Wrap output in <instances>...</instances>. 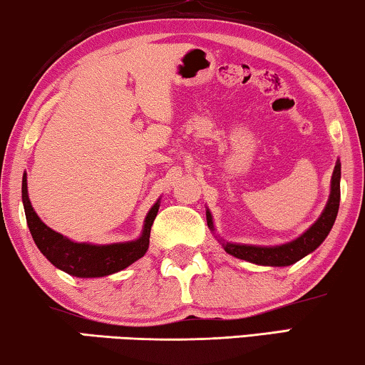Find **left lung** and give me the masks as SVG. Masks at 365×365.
Listing matches in <instances>:
<instances>
[{"instance_id":"obj_1","label":"left lung","mask_w":365,"mask_h":365,"mask_svg":"<svg viewBox=\"0 0 365 365\" xmlns=\"http://www.w3.org/2000/svg\"><path fill=\"white\" fill-rule=\"evenodd\" d=\"M341 163L337 161L334 166L331 179V195L327 200L326 209L321 214V217L304 232L303 235L298 237L297 240L289 244L278 245V247H253V245H240V244H222L224 250L230 255L242 260L257 263V265H268V267H287L293 265L301 258L316 250L323 240L329 234V230L334 225L337 210H339V199H341ZM207 225L214 229L212 215L207 210Z\"/></svg>"}]
</instances>
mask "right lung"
<instances>
[{
	"mask_svg": "<svg viewBox=\"0 0 365 365\" xmlns=\"http://www.w3.org/2000/svg\"><path fill=\"white\" fill-rule=\"evenodd\" d=\"M23 204L31 235H33L42 255L59 270L78 278H95L112 274L123 270V268L143 257L148 250V245H150L151 225L156 219L158 207H160V204L156 202L148 212L143 234L138 240L112 245H92L77 244V242L66 239L64 235L49 229L38 217L28 197L26 174L23 178Z\"/></svg>",
	"mask_w": 365,
	"mask_h": 365,
	"instance_id": "1",
	"label": "right lung"
}]
</instances>
